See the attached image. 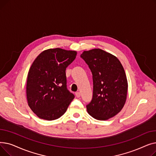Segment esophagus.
<instances>
[{"instance_id": "1", "label": "esophagus", "mask_w": 156, "mask_h": 156, "mask_svg": "<svg viewBox=\"0 0 156 156\" xmlns=\"http://www.w3.org/2000/svg\"><path fill=\"white\" fill-rule=\"evenodd\" d=\"M75 95H76V97L77 98H79V97H80V96H81V94H80V92H76V93L75 94Z\"/></svg>"}]
</instances>
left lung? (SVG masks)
<instances>
[{"label":"left lung","instance_id":"1","mask_svg":"<svg viewBox=\"0 0 156 156\" xmlns=\"http://www.w3.org/2000/svg\"><path fill=\"white\" fill-rule=\"evenodd\" d=\"M80 56L93 75V98L87 105L88 113L102 121L115 116L124 107L128 87L121 62L115 55L101 48L85 51Z\"/></svg>","mask_w":156,"mask_h":156}]
</instances>
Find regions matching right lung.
<instances>
[{"label":"right lung","instance_id":"add662e5","mask_svg":"<svg viewBox=\"0 0 156 156\" xmlns=\"http://www.w3.org/2000/svg\"><path fill=\"white\" fill-rule=\"evenodd\" d=\"M76 55L75 51L48 48L33 62L27 76V99L39 118L48 121L59 118L75 98L66 88V69Z\"/></svg>","mask_w":156,"mask_h":156}]
</instances>
